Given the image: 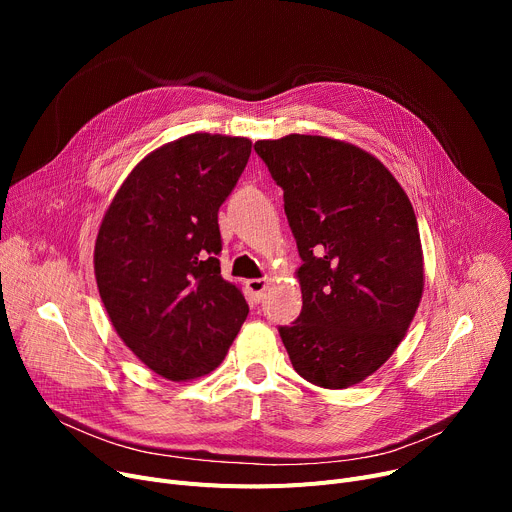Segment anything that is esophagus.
Masks as SVG:
<instances>
[{
    "instance_id": "esophagus-1",
    "label": "esophagus",
    "mask_w": 512,
    "mask_h": 512,
    "mask_svg": "<svg viewBox=\"0 0 512 512\" xmlns=\"http://www.w3.org/2000/svg\"><path fill=\"white\" fill-rule=\"evenodd\" d=\"M265 288H267V280H263V278L247 280V292H249V297H251L253 303H261Z\"/></svg>"
}]
</instances>
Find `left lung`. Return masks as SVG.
Instances as JSON below:
<instances>
[{"mask_svg":"<svg viewBox=\"0 0 512 512\" xmlns=\"http://www.w3.org/2000/svg\"><path fill=\"white\" fill-rule=\"evenodd\" d=\"M284 191L303 259V309L278 328L307 382L342 390L378 371L405 338L423 294L413 205L378 157L357 145L288 134L257 141Z\"/></svg>","mask_w":512,"mask_h":512,"instance_id":"8db88e82","label":"left lung"}]
</instances>
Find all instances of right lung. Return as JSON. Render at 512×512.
<instances>
[{
	"instance_id": "1",
	"label": "right lung",
	"mask_w": 512,
	"mask_h": 512,
	"mask_svg": "<svg viewBox=\"0 0 512 512\" xmlns=\"http://www.w3.org/2000/svg\"><path fill=\"white\" fill-rule=\"evenodd\" d=\"M251 155L245 137L195 132L141 159L107 207L95 278L122 342L186 382L218 367L249 305L220 274L218 211Z\"/></svg>"
}]
</instances>
